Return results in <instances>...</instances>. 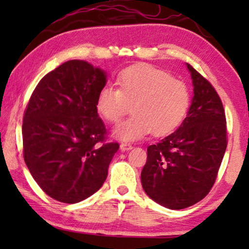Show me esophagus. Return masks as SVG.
<instances>
[{
  "instance_id": "esophagus-1",
  "label": "esophagus",
  "mask_w": 249,
  "mask_h": 249,
  "mask_svg": "<svg viewBox=\"0 0 249 249\" xmlns=\"http://www.w3.org/2000/svg\"><path fill=\"white\" fill-rule=\"evenodd\" d=\"M132 148V145L130 144H127V142H122L120 145V149L122 152H125V151H129V149Z\"/></svg>"
}]
</instances>
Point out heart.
<instances>
[{
	"label": "heart",
	"instance_id": "1",
	"mask_svg": "<svg viewBox=\"0 0 249 249\" xmlns=\"http://www.w3.org/2000/svg\"><path fill=\"white\" fill-rule=\"evenodd\" d=\"M118 89L104 86L98 91L96 110L105 120L115 124L131 104L132 114L114 129L120 141L172 132L181 124L189 108L190 94L181 80L149 64H137L122 70L117 77Z\"/></svg>",
	"mask_w": 249,
	"mask_h": 249
}]
</instances>
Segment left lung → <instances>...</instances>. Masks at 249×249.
Returning a JSON list of instances; mask_svg holds the SVG:
<instances>
[{
  "label": "left lung",
  "instance_id": "left-lung-1",
  "mask_svg": "<svg viewBox=\"0 0 249 249\" xmlns=\"http://www.w3.org/2000/svg\"><path fill=\"white\" fill-rule=\"evenodd\" d=\"M194 93L180 127L147 147L142 186L148 197L170 210L198 203L212 188L227 148L226 114L212 85L186 63Z\"/></svg>",
  "mask_w": 249,
  "mask_h": 249
}]
</instances>
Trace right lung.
<instances>
[{
    "label": "right lung",
    "mask_w": 249,
    "mask_h": 249,
    "mask_svg": "<svg viewBox=\"0 0 249 249\" xmlns=\"http://www.w3.org/2000/svg\"><path fill=\"white\" fill-rule=\"evenodd\" d=\"M107 80L101 68L67 61L40 79L29 100L23 159L34 180L59 202L79 203L96 193L119 149L118 142H103L107 129L95 105Z\"/></svg>",
    "instance_id": "right-lung-1"
}]
</instances>
